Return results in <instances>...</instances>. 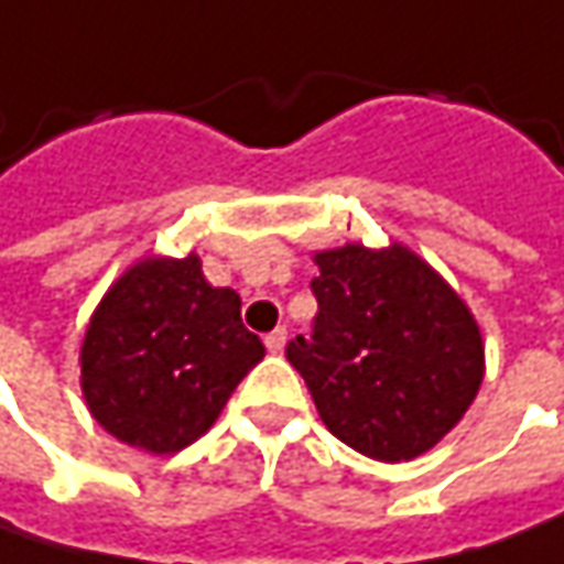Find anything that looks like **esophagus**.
<instances>
[{
	"label": "esophagus",
	"mask_w": 564,
	"mask_h": 564,
	"mask_svg": "<svg viewBox=\"0 0 564 564\" xmlns=\"http://www.w3.org/2000/svg\"><path fill=\"white\" fill-rule=\"evenodd\" d=\"M285 341H289V329L279 326V329H272L270 336H267V348H270L272 355H279V351L285 348Z\"/></svg>",
	"instance_id": "obj_1"
}]
</instances>
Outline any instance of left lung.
<instances>
[{
    "label": "left lung",
    "mask_w": 564,
    "mask_h": 564,
    "mask_svg": "<svg viewBox=\"0 0 564 564\" xmlns=\"http://www.w3.org/2000/svg\"><path fill=\"white\" fill-rule=\"evenodd\" d=\"M319 314L285 358L329 433L377 462H411L465 417L484 382L474 314L404 245L314 253Z\"/></svg>",
    "instance_id": "obj_1"
}]
</instances>
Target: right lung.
Returning <instances> with one entry per match:
<instances>
[{"instance_id":"right-lung-1","label":"right lung","mask_w":564,"mask_h":564,"mask_svg":"<svg viewBox=\"0 0 564 564\" xmlns=\"http://www.w3.org/2000/svg\"><path fill=\"white\" fill-rule=\"evenodd\" d=\"M241 297L213 289L200 257H147L102 294L80 341V392L119 443L175 455L223 414L263 360Z\"/></svg>"}]
</instances>
